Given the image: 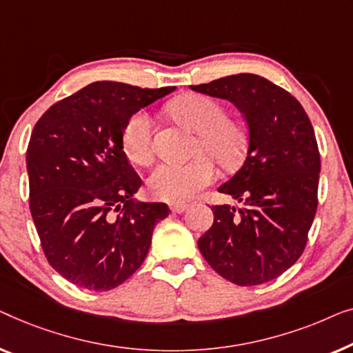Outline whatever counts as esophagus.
Listing matches in <instances>:
<instances>
[{"mask_svg": "<svg viewBox=\"0 0 353 353\" xmlns=\"http://www.w3.org/2000/svg\"><path fill=\"white\" fill-rule=\"evenodd\" d=\"M170 208H171L172 212H176V214H181V212L187 210L188 205H185V203H172Z\"/></svg>", "mask_w": 353, "mask_h": 353, "instance_id": "esophagus-1", "label": "esophagus"}]
</instances>
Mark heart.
<instances>
[{"instance_id": "b5f03b06", "label": "heart", "mask_w": 353, "mask_h": 353, "mask_svg": "<svg viewBox=\"0 0 353 353\" xmlns=\"http://www.w3.org/2000/svg\"><path fill=\"white\" fill-rule=\"evenodd\" d=\"M171 115L196 132L193 153L187 163H160L147 179L148 193L157 200L179 203L196 195L216 179L210 157L224 168L241 161L246 150V131L240 123L227 118L222 103L201 94L177 97L170 105ZM153 123L147 112L132 113L121 132L123 150L129 160L145 165L153 157Z\"/></svg>"}]
</instances>
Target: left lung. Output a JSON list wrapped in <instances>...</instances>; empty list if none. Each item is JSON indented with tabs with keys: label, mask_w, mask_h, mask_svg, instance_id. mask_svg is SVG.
<instances>
[{
	"label": "left lung",
	"mask_w": 353,
	"mask_h": 353,
	"mask_svg": "<svg viewBox=\"0 0 353 353\" xmlns=\"http://www.w3.org/2000/svg\"><path fill=\"white\" fill-rule=\"evenodd\" d=\"M227 99L245 117V163L219 187L243 203L216 205L214 222L198 240L217 274L240 286L262 285L299 259L319 206L320 152L299 101L269 79L238 73L190 86Z\"/></svg>",
	"instance_id": "left-lung-1"
}]
</instances>
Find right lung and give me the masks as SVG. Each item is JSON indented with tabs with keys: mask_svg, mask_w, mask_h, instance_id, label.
<instances>
[{
	"mask_svg": "<svg viewBox=\"0 0 353 353\" xmlns=\"http://www.w3.org/2000/svg\"><path fill=\"white\" fill-rule=\"evenodd\" d=\"M172 88L88 84L48 108L27 148L30 212L44 256L78 288L110 291L145 259L165 203L134 201L142 185L123 150L128 118Z\"/></svg>",
	"mask_w": 353,
	"mask_h": 353,
	"instance_id": "add662e5",
	"label": "right lung"
}]
</instances>
